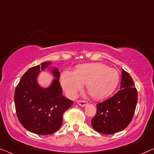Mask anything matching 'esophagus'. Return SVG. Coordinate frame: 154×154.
<instances>
[{"mask_svg": "<svg viewBox=\"0 0 154 154\" xmlns=\"http://www.w3.org/2000/svg\"><path fill=\"white\" fill-rule=\"evenodd\" d=\"M77 104H78V105H79V106H85L88 104V102H86V101L79 100V101H77Z\"/></svg>", "mask_w": 154, "mask_h": 154, "instance_id": "obj_1", "label": "esophagus"}]
</instances>
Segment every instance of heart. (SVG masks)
<instances>
[{
  "mask_svg": "<svg viewBox=\"0 0 154 154\" xmlns=\"http://www.w3.org/2000/svg\"><path fill=\"white\" fill-rule=\"evenodd\" d=\"M118 71L102 63H84L77 66L75 72L65 70L61 75V84L68 97L74 98L86 84V89L95 100L104 99L118 86Z\"/></svg>",
  "mask_w": 154,
  "mask_h": 154,
  "instance_id": "b5f03b06",
  "label": "heart"
}]
</instances>
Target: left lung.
Here are the masks:
<instances>
[{"instance_id":"left-lung-1","label":"left lung","mask_w":154,"mask_h":154,"mask_svg":"<svg viewBox=\"0 0 154 154\" xmlns=\"http://www.w3.org/2000/svg\"><path fill=\"white\" fill-rule=\"evenodd\" d=\"M137 102V93L130 75L122 69L120 90L104 102L97 104L92 127L103 134L121 131L129 125Z\"/></svg>"}]
</instances>
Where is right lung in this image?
<instances>
[{
	"label": "right lung",
	"mask_w": 154,
	"mask_h": 154,
	"mask_svg": "<svg viewBox=\"0 0 154 154\" xmlns=\"http://www.w3.org/2000/svg\"><path fill=\"white\" fill-rule=\"evenodd\" d=\"M51 64L47 61L29 68L15 90L14 103L18 120L27 131L38 135L57 131L62 125L64 112L73 104L63 95L58 68L50 67L55 79L49 87L43 88L38 84V74Z\"/></svg>",
	"instance_id": "add662e5"
}]
</instances>
